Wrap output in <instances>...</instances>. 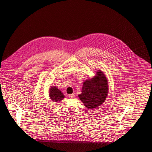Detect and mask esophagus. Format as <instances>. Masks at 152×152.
Returning a JSON list of instances; mask_svg holds the SVG:
<instances>
[{
  "label": "esophagus",
  "mask_w": 152,
  "mask_h": 152,
  "mask_svg": "<svg viewBox=\"0 0 152 152\" xmlns=\"http://www.w3.org/2000/svg\"><path fill=\"white\" fill-rule=\"evenodd\" d=\"M75 94H69V96H68V97H69V98H75Z\"/></svg>",
  "instance_id": "1"
}]
</instances>
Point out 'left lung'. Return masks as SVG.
Wrapping results in <instances>:
<instances>
[{
    "label": "left lung",
    "instance_id": "left-lung-1",
    "mask_svg": "<svg viewBox=\"0 0 152 152\" xmlns=\"http://www.w3.org/2000/svg\"><path fill=\"white\" fill-rule=\"evenodd\" d=\"M94 78L84 81L81 94L78 96L88 109L99 107L106 99L108 93L107 81L103 72L97 71Z\"/></svg>",
    "mask_w": 152,
    "mask_h": 152
}]
</instances>
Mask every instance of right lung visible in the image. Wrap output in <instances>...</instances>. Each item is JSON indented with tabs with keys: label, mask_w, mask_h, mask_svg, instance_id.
I'll return each instance as SVG.
<instances>
[{
	"label": "right lung",
	"mask_w": 152,
	"mask_h": 152,
	"mask_svg": "<svg viewBox=\"0 0 152 152\" xmlns=\"http://www.w3.org/2000/svg\"><path fill=\"white\" fill-rule=\"evenodd\" d=\"M49 97L54 102H58L64 98V95L62 94L61 91L58 89L55 86L51 87L49 90Z\"/></svg>",
	"instance_id": "right-lung-1"
}]
</instances>
